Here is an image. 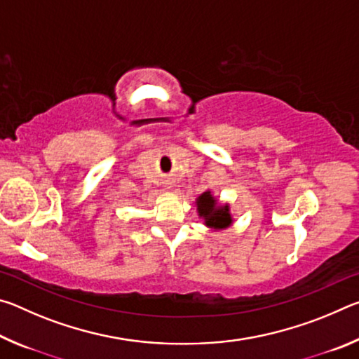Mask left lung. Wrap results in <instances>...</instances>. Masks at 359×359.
Returning <instances> with one entry per match:
<instances>
[{
	"label": "left lung",
	"mask_w": 359,
	"mask_h": 359,
	"mask_svg": "<svg viewBox=\"0 0 359 359\" xmlns=\"http://www.w3.org/2000/svg\"><path fill=\"white\" fill-rule=\"evenodd\" d=\"M196 210L199 218H203L205 226L210 231L228 229L234 223L233 214L228 203H218L217 196L210 190H205L196 199Z\"/></svg>",
	"instance_id": "1"
}]
</instances>
